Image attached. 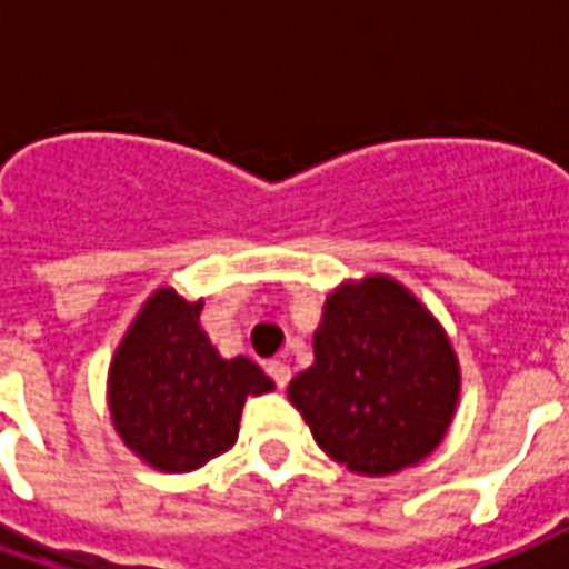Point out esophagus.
Segmentation results:
<instances>
[{"label":"esophagus","mask_w":569,"mask_h":569,"mask_svg":"<svg viewBox=\"0 0 569 569\" xmlns=\"http://www.w3.org/2000/svg\"><path fill=\"white\" fill-rule=\"evenodd\" d=\"M268 375H271L273 383H277L280 390H283L286 383L292 381V369L286 366L283 359H273V362H268Z\"/></svg>","instance_id":"esophagus-1"}]
</instances>
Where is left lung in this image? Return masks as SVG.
Listing matches in <instances>:
<instances>
[{
	"label": "left lung",
	"mask_w": 569,
	"mask_h": 569,
	"mask_svg": "<svg viewBox=\"0 0 569 569\" xmlns=\"http://www.w3.org/2000/svg\"><path fill=\"white\" fill-rule=\"evenodd\" d=\"M317 362L289 383L322 451L362 476L420 463L451 423L460 371L448 335L408 289L366 277L329 296Z\"/></svg>",
	"instance_id": "1"
}]
</instances>
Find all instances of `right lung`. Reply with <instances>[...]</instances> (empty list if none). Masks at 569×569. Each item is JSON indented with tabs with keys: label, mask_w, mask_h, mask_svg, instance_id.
<instances>
[{
	"label": "right lung",
	"mask_w": 569,
	"mask_h": 569,
	"mask_svg": "<svg viewBox=\"0 0 569 569\" xmlns=\"http://www.w3.org/2000/svg\"><path fill=\"white\" fill-rule=\"evenodd\" d=\"M200 308L158 289L118 347L109 408L130 451L163 472H191L237 441L247 396L273 381L247 357L222 359Z\"/></svg>",
	"instance_id": "obj_1"
}]
</instances>
